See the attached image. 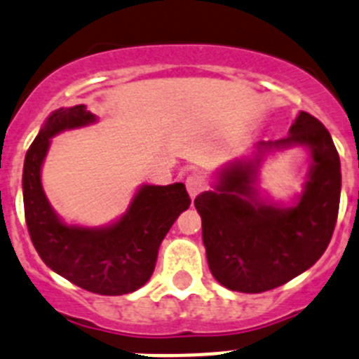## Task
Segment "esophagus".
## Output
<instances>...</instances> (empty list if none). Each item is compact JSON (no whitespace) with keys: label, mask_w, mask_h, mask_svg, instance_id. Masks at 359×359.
<instances>
[{"label":"esophagus","mask_w":359,"mask_h":359,"mask_svg":"<svg viewBox=\"0 0 359 359\" xmlns=\"http://www.w3.org/2000/svg\"><path fill=\"white\" fill-rule=\"evenodd\" d=\"M205 189L206 182L203 176H199V174H190V176L187 177V190H189V196L192 197V199L199 196Z\"/></svg>","instance_id":"1"}]
</instances>
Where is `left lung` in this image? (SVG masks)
<instances>
[{
    "instance_id": "8db88e82",
    "label": "left lung",
    "mask_w": 359,
    "mask_h": 359,
    "mask_svg": "<svg viewBox=\"0 0 359 359\" xmlns=\"http://www.w3.org/2000/svg\"><path fill=\"white\" fill-rule=\"evenodd\" d=\"M301 144L311 151L310 177L299 203L278 208L256 197V167L236 162L217 189L196 197L213 278L233 292L259 294L310 269L330 244L340 206V156L330 131L301 111L287 139L263 149Z\"/></svg>"
}]
</instances>
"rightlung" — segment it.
Masks as SVG:
<instances>
[{"mask_svg": "<svg viewBox=\"0 0 359 359\" xmlns=\"http://www.w3.org/2000/svg\"><path fill=\"white\" fill-rule=\"evenodd\" d=\"M94 119L85 104H76L49 115L39 131L22 170L26 226L42 262L57 274L92 294L123 295L139 290L151 278L158 248L174 220L190 206V197L183 183L144 185L123 219L108 228L64 224L44 196L41 165L53 135Z\"/></svg>", "mask_w": 359, "mask_h": 359, "instance_id": "obj_1", "label": "right lung"}]
</instances>
